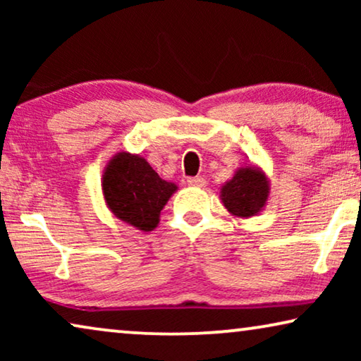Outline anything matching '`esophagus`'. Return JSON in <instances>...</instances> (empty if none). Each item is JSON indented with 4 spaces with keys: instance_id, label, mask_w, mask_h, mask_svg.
I'll return each instance as SVG.
<instances>
[{
    "instance_id": "34e87169",
    "label": "esophagus",
    "mask_w": 361,
    "mask_h": 361,
    "mask_svg": "<svg viewBox=\"0 0 361 361\" xmlns=\"http://www.w3.org/2000/svg\"><path fill=\"white\" fill-rule=\"evenodd\" d=\"M187 184L190 187H205V179L204 177H190V179H187Z\"/></svg>"
}]
</instances>
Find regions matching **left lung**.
Masks as SVG:
<instances>
[{
	"label": "left lung",
	"instance_id": "1",
	"mask_svg": "<svg viewBox=\"0 0 361 361\" xmlns=\"http://www.w3.org/2000/svg\"><path fill=\"white\" fill-rule=\"evenodd\" d=\"M269 179L258 166H241L230 180L220 187L225 209L238 219H250L264 209L269 199Z\"/></svg>",
	"mask_w": 361,
	"mask_h": 361
}]
</instances>
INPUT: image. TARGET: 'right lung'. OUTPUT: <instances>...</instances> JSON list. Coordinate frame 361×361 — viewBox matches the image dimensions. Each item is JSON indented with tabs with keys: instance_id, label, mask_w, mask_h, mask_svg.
<instances>
[{
	"instance_id": "add662e5",
	"label": "right lung",
	"mask_w": 361,
	"mask_h": 361,
	"mask_svg": "<svg viewBox=\"0 0 361 361\" xmlns=\"http://www.w3.org/2000/svg\"><path fill=\"white\" fill-rule=\"evenodd\" d=\"M102 190L116 219L137 230L151 231L159 225L161 210L176 194L177 185L161 179L145 157L121 151L106 162Z\"/></svg>"
}]
</instances>
